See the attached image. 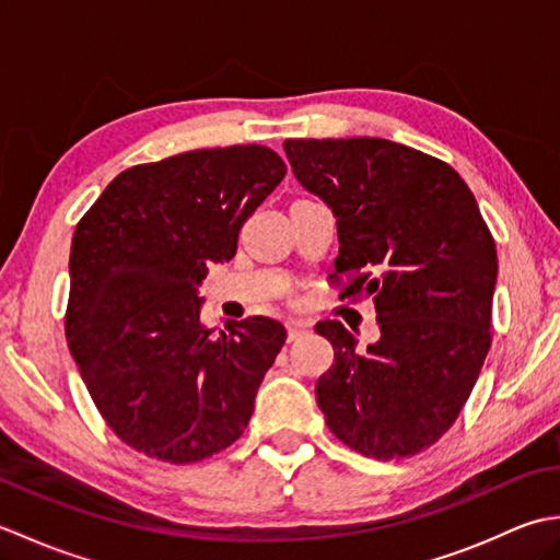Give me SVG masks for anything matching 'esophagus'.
I'll list each match as a JSON object with an SVG mask.
<instances>
[{"mask_svg": "<svg viewBox=\"0 0 560 560\" xmlns=\"http://www.w3.org/2000/svg\"><path fill=\"white\" fill-rule=\"evenodd\" d=\"M287 331H289V341H295V339H301L303 335L311 331V325L303 323V319H289Z\"/></svg>", "mask_w": 560, "mask_h": 560, "instance_id": "34e87169", "label": "esophagus"}]
</instances>
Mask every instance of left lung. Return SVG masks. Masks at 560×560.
<instances>
[{"instance_id":"obj_1","label":"left lung","mask_w":560,"mask_h":560,"mask_svg":"<svg viewBox=\"0 0 560 560\" xmlns=\"http://www.w3.org/2000/svg\"><path fill=\"white\" fill-rule=\"evenodd\" d=\"M299 183L337 217L339 299L373 295L380 341L355 349L339 319L317 404L343 445L375 459L428 450L457 421L486 353L495 241L455 168L397 141L287 139Z\"/></svg>"}]
</instances>
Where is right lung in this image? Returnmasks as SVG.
Segmentation results:
<instances>
[{
  "instance_id": "obj_1",
  "label": "right lung",
  "mask_w": 560,
  "mask_h": 560,
  "mask_svg": "<svg viewBox=\"0 0 560 560\" xmlns=\"http://www.w3.org/2000/svg\"><path fill=\"white\" fill-rule=\"evenodd\" d=\"M283 175L269 147L185 151L122 171L77 223L67 343L105 423L141 455L201 462L247 428L287 329L247 317L213 331L197 287Z\"/></svg>"
}]
</instances>
